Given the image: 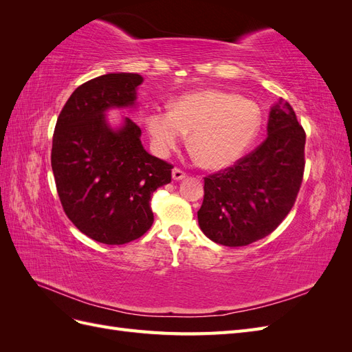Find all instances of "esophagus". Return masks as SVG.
Masks as SVG:
<instances>
[{"label": "esophagus", "mask_w": 352, "mask_h": 352, "mask_svg": "<svg viewBox=\"0 0 352 352\" xmlns=\"http://www.w3.org/2000/svg\"><path fill=\"white\" fill-rule=\"evenodd\" d=\"M172 177L175 179V180H182V179H185L186 177V173L184 172V170H180V168H173V172H172Z\"/></svg>", "instance_id": "34e87169"}]
</instances>
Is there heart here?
Returning <instances> with one entry per match:
<instances>
[{"mask_svg":"<svg viewBox=\"0 0 352 352\" xmlns=\"http://www.w3.org/2000/svg\"><path fill=\"white\" fill-rule=\"evenodd\" d=\"M146 131L158 154H167L189 135V148L198 163L225 168L243 155L257 136L261 111L257 104L236 94L202 89L179 97L170 110L146 114Z\"/></svg>","mask_w":352,"mask_h":352,"instance_id":"b5f03b06","label":"heart"}]
</instances>
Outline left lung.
<instances>
[{"mask_svg": "<svg viewBox=\"0 0 352 352\" xmlns=\"http://www.w3.org/2000/svg\"><path fill=\"white\" fill-rule=\"evenodd\" d=\"M305 132L294 109L272 107L267 138L252 153L204 177L198 223L204 235L226 247H243L278 228L295 204L304 176Z\"/></svg>", "mask_w": 352, "mask_h": 352, "instance_id": "8db88e82", "label": "left lung"}]
</instances>
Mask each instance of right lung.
I'll return each instance as SVG.
<instances>
[{"label":"right lung","instance_id":"obj_1","mask_svg":"<svg viewBox=\"0 0 352 352\" xmlns=\"http://www.w3.org/2000/svg\"><path fill=\"white\" fill-rule=\"evenodd\" d=\"M136 73H109L76 88L63 107L52 136L51 167L63 210L91 239L123 245L153 226L151 195L170 184L172 168L148 154L141 129L124 117L119 129L110 109L133 107Z\"/></svg>","mask_w":352,"mask_h":352}]
</instances>
